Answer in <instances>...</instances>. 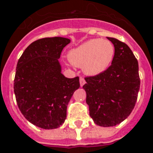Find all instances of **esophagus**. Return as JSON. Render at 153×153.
Instances as JSON below:
<instances>
[{"label":"esophagus","mask_w":153,"mask_h":153,"mask_svg":"<svg viewBox=\"0 0 153 153\" xmlns=\"http://www.w3.org/2000/svg\"><path fill=\"white\" fill-rule=\"evenodd\" d=\"M85 83H86L85 79L83 77H80V85H81V87H82Z\"/></svg>","instance_id":"1"}]
</instances>
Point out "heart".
I'll return each mask as SVG.
<instances>
[{"label":"heart","instance_id":"heart-1","mask_svg":"<svg viewBox=\"0 0 153 153\" xmlns=\"http://www.w3.org/2000/svg\"><path fill=\"white\" fill-rule=\"evenodd\" d=\"M114 55V46L110 41L94 39L84 42L69 52L70 61L83 66L86 74H100L110 65Z\"/></svg>","mask_w":153,"mask_h":153}]
</instances>
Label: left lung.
<instances>
[{"label":"left lung","mask_w":153,"mask_h":153,"mask_svg":"<svg viewBox=\"0 0 153 153\" xmlns=\"http://www.w3.org/2000/svg\"><path fill=\"white\" fill-rule=\"evenodd\" d=\"M107 39L114 46L111 65L100 74L86 76L82 87L90 116L103 127L114 126L131 114L141 83L138 61L129 46L116 39Z\"/></svg>","instance_id":"obj_1"}]
</instances>
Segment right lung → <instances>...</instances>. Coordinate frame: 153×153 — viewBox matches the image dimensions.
I'll return each mask as SVG.
<instances>
[{
    "label": "right lung",
    "instance_id": "add662e5",
    "mask_svg": "<svg viewBox=\"0 0 153 153\" xmlns=\"http://www.w3.org/2000/svg\"><path fill=\"white\" fill-rule=\"evenodd\" d=\"M69 39L44 38L27 47L17 61L14 93L23 116L42 129L60 127L74 92L80 88L79 77L61 74L58 59Z\"/></svg>",
    "mask_w": 153,
    "mask_h": 153
}]
</instances>
